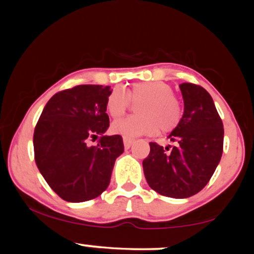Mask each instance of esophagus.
Returning a JSON list of instances; mask_svg holds the SVG:
<instances>
[{"label": "esophagus", "mask_w": 254, "mask_h": 254, "mask_svg": "<svg viewBox=\"0 0 254 254\" xmlns=\"http://www.w3.org/2000/svg\"><path fill=\"white\" fill-rule=\"evenodd\" d=\"M123 142H124V147L127 148V149H129V148L131 147V144L133 143V139L129 138V137H123Z\"/></svg>", "instance_id": "esophagus-1"}]
</instances>
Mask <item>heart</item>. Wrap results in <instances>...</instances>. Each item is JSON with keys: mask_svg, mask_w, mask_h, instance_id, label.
<instances>
[{"mask_svg": "<svg viewBox=\"0 0 254 254\" xmlns=\"http://www.w3.org/2000/svg\"><path fill=\"white\" fill-rule=\"evenodd\" d=\"M132 101L141 103L137 106L139 115L122 118L112 125L115 132L124 137L155 135L157 131L168 132L177 127L182 118V105L172 93L170 84L162 81H143L133 83L127 93L115 88L106 100V111L112 118L124 115Z\"/></svg>", "mask_w": 254, "mask_h": 254, "instance_id": "1", "label": "heart"}]
</instances>
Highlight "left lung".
<instances>
[{
  "instance_id": "8db88e82",
  "label": "left lung",
  "mask_w": 254,
  "mask_h": 254,
  "mask_svg": "<svg viewBox=\"0 0 254 254\" xmlns=\"http://www.w3.org/2000/svg\"><path fill=\"white\" fill-rule=\"evenodd\" d=\"M184 115L168 138L173 147L150 142L143 160L145 179L154 191L172 198H188L199 192L220 164L223 151V124L211 95L193 83L179 84Z\"/></svg>"
}]
</instances>
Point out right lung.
Listing matches in <instances>:
<instances>
[{"label": "right lung", "instance_id": "1", "mask_svg": "<svg viewBox=\"0 0 254 254\" xmlns=\"http://www.w3.org/2000/svg\"><path fill=\"white\" fill-rule=\"evenodd\" d=\"M110 86L80 84L58 92L44 107L33 135L34 159L49 186L66 202L100 196L111 180L123 138L104 136L110 127ZM101 135L97 146L90 138Z\"/></svg>", "mask_w": 254, "mask_h": 254}]
</instances>
